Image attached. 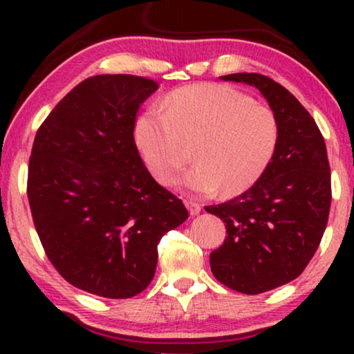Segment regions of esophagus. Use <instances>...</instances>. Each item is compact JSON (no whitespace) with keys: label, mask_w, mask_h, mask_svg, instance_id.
<instances>
[{"label":"esophagus","mask_w":354,"mask_h":354,"mask_svg":"<svg viewBox=\"0 0 354 354\" xmlns=\"http://www.w3.org/2000/svg\"><path fill=\"white\" fill-rule=\"evenodd\" d=\"M185 205H186V208H188L189 214H200L201 213V205H200V203L186 200Z\"/></svg>","instance_id":"obj_1"}]
</instances>
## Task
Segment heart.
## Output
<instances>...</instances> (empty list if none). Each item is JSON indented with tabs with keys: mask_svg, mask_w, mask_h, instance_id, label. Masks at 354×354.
<instances>
[{
	"mask_svg": "<svg viewBox=\"0 0 354 354\" xmlns=\"http://www.w3.org/2000/svg\"><path fill=\"white\" fill-rule=\"evenodd\" d=\"M135 143L149 173L171 185L194 145L196 165L181 178L200 196L238 194L254 185L273 160L279 140L271 108L226 84H193L171 93L165 109L146 108L135 121Z\"/></svg>",
	"mask_w": 354,
	"mask_h": 354,
	"instance_id": "b5f03b06",
	"label": "heart"
}]
</instances>
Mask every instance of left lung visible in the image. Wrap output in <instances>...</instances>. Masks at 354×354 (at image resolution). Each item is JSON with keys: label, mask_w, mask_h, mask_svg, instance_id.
<instances>
[{"label": "left lung", "mask_w": 354, "mask_h": 354, "mask_svg": "<svg viewBox=\"0 0 354 354\" xmlns=\"http://www.w3.org/2000/svg\"><path fill=\"white\" fill-rule=\"evenodd\" d=\"M221 80L254 86L279 124L263 176L233 200L205 208L228 233L209 254L214 278L239 293L259 295L298 278L318 250L331 206L330 163L319 128L286 88L258 73Z\"/></svg>", "instance_id": "1"}]
</instances>
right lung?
<instances>
[{"label":"right lung","instance_id":"obj_1","mask_svg":"<svg viewBox=\"0 0 354 354\" xmlns=\"http://www.w3.org/2000/svg\"><path fill=\"white\" fill-rule=\"evenodd\" d=\"M153 80L98 75L81 81L36 133L28 201L56 271L80 290L111 299L151 283L158 243L188 209L153 180L138 153V108Z\"/></svg>","mask_w":354,"mask_h":354}]
</instances>
